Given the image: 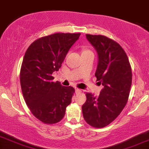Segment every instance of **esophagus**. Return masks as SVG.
Wrapping results in <instances>:
<instances>
[{"mask_svg": "<svg viewBox=\"0 0 149 149\" xmlns=\"http://www.w3.org/2000/svg\"><path fill=\"white\" fill-rule=\"evenodd\" d=\"M81 92H82L81 90H80V89H78V88H76V94H80V93H81Z\"/></svg>", "mask_w": 149, "mask_h": 149, "instance_id": "1", "label": "esophagus"}]
</instances>
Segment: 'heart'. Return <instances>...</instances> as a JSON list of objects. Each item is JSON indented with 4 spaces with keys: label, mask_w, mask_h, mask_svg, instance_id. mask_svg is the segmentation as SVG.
Segmentation results:
<instances>
[{
    "label": "heart",
    "mask_w": 149,
    "mask_h": 149,
    "mask_svg": "<svg viewBox=\"0 0 149 149\" xmlns=\"http://www.w3.org/2000/svg\"><path fill=\"white\" fill-rule=\"evenodd\" d=\"M88 52H92L88 49H84L83 50V52H82V53H88Z\"/></svg>",
    "instance_id": "b5f03b06"
}]
</instances>
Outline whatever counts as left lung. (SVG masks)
Returning a JSON list of instances; mask_svg holds the SVG:
<instances>
[{
  "label": "left lung",
  "instance_id": "1",
  "mask_svg": "<svg viewBox=\"0 0 149 149\" xmlns=\"http://www.w3.org/2000/svg\"><path fill=\"white\" fill-rule=\"evenodd\" d=\"M86 38L98 54L95 76L104 88L97 97L85 94L87 100L82 111L87 123L102 128L113 122L125 107L132 85V69L127 54L118 42L102 35L86 34Z\"/></svg>",
  "mask_w": 149,
  "mask_h": 149
}]
</instances>
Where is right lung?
I'll return each mask as SVG.
<instances>
[{
    "label": "right lung",
    "instance_id": "right-lung-1",
    "mask_svg": "<svg viewBox=\"0 0 149 149\" xmlns=\"http://www.w3.org/2000/svg\"><path fill=\"white\" fill-rule=\"evenodd\" d=\"M80 33H57L37 39L26 51L20 83L25 102L33 115L45 124H54L64 118L75 92L73 87L53 82L71 46Z\"/></svg>",
    "mask_w": 149,
    "mask_h": 149
}]
</instances>
